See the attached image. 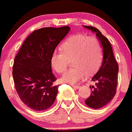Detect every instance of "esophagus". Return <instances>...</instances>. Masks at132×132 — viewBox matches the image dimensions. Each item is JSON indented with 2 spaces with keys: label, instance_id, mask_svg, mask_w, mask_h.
I'll return each instance as SVG.
<instances>
[{
  "label": "esophagus",
  "instance_id": "34e87169",
  "mask_svg": "<svg viewBox=\"0 0 132 132\" xmlns=\"http://www.w3.org/2000/svg\"><path fill=\"white\" fill-rule=\"evenodd\" d=\"M72 87H73V88H75L76 89H79L80 87L79 85H72Z\"/></svg>",
  "mask_w": 132,
  "mask_h": 132
}]
</instances>
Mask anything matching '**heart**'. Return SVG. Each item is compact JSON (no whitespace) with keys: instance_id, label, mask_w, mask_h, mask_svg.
<instances>
[{"instance_id":"1","label":"heart","mask_w":132,"mask_h":132,"mask_svg":"<svg viewBox=\"0 0 132 132\" xmlns=\"http://www.w3.org/2000/svg\"><path fill=\"white\" fill-rule=\"evenodd\" d=\"M72 59L73 67L61 77L64 83L74 84L87 74L98 70L103 59V51L99 40L95 36L76 34L70 36L62 45V50H55L51 56L53 68L63 73L68 65V59Z\"/></svg>"}]
</instances>
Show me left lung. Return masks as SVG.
Listing matches in <instances>:
<instances>
[{
  "instance_id": "obj_1",
  "label": "left lung",
  "mask_w": 132,
  "mask_h": 132,
  "mask_svg": "<svg viewBox=\"0 0 132 132\" xmlns=\"http://www.w3.org/2000/svg\"><path fill=\"white\" fill-rule=\"evenodd\" d=\"M83 27L95 33L103 51L102 66L92 77V81L96 83L95 85L90 87L92 92L85 101L87 106L97 109L106 105L116 94L119 66L109 40L95 27L85 25Z\"/></svg>"
}]
</instances>
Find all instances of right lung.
I'll return each mask as SVG.
<instances>
[{
	"instance_id": "add662e5",
	"label": "right lung",
	"mask_w": 132,
	"mask_h": 132,
	"mask_svg": "<svg viewBox=\"0 0 132 132\" xmlns=\"http://www.w3.org/2000/svg\"><path fill=\"white\" fill-rule=\"evenodd\" d=\"M70 27H45L24 40L14 59L12 75L19 98L34 111L49 109L55 102L59 85L51 70V56Z\"/></svg>"
}]
</instances>
